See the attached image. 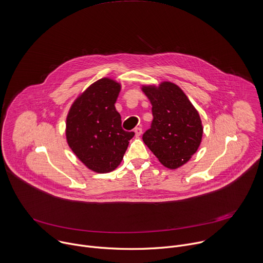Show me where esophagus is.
<instances>
[{"label":"esophagus","instance_id":"esophagus-1","mask_svg":"<svg viewBox=\"0 0 263 263\" xmlns=\"http://www.w3.org/2000/svg\"><path fill=\"white\" fill-rule=\"evenodd\" d=\"M134 133H135V135L138 137V136H140V135H141V133H142V129H141L140 127H137V128H135V129H134Z\"/></svg>","mask_w":263,"mask_h":263}]
</instances>
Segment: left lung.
<instances>
[{"mask_svg":"<svg viewBox=\"0 0 263 263\" xmlns=\"http://www.w3.org/2000/svg\"><path fill=\"white\" fill-rule=\"evenodd\" d=\"M152 104L153 122L142 135L143 142L169 169L186 164L198 149L202 139V123L198 111L180 86L163 81L158 86L142 85Z\"/></svg>","mask_w":263,"mask_h":263,"instance_id":"8db88e82","label":"left lung"}]
</instances>
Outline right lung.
<instances>
[{
  "mask_svg": "<svg viewBox=\"0 0 263 263\" xmlns=\"http://www.w3.org/2000/svg\"><path fill=\"white\" fill-rule=\"evenodd\" d=\"M120 82L104 77L81 93L66 119V138L75 156L92 171L115 170L124 158L134 132L122 128L116 102Z\"/></svg>",
  "mask_w": 263,
  "mask_h": 263,
  "instance_id": "1",
  "label": "right lung"
}]
</instances>
